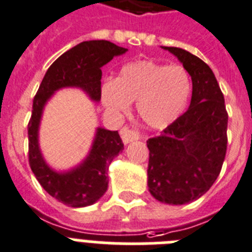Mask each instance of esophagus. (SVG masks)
<instances>
[{
    "label": "esophagus",
    "instance_id": "34e87169",
    "mask_svg": "<svg viewBox=\"0 0 252 252\" xmlns=\"http://www.w3.org/2000/svg\"><path fill=\"white\" fill-rule=\"evenodd\" d=\"M120 134H121L124 144H128V143H131V141L139 140V139H140V135H139V132H136V131H134V130H131L130 127L121 128Z\"/></svg>",
    "mask_w": 252,
    "mask_h": 252
}]
</instances>
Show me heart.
I'll return each instance as SVG.
<instances>
[{"label":"heart","instance_id":"heart-1","mask_svg":"<svg viewBox=\"0 0 252 252\" xmlns=\"http://www.w3.org/2000/svg\"><path fill=\"white\" fill-rule=\"evenodd\" d=\"M191 79L181 66L153 61L125 64L116 80L100 85L104 108L116 116L126 115L130 103L136 102L141 121L152 128H164L175 122L188 104Z\"/></svg>","mask_w":252,"mask_h":252}]
</instances>
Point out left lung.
<instances>
[{
  "instance_id": "1",
  "label": "left lung",
  "mask_w": 252,
  "mask_h": 252,
  "mask_svg": "<svg viewBox=\"0 0 252 252\" xmlns=\"http://www.w3.org/2000/svg\"><path fill=\"white\" fill-rule=\"evenodd\" d=\"M162 48L176 56L190 74L192 96L184 115L147 141L148 188L160 203L182 205L203 196L220 173L228 115L212 68L185 49Z\"/></svg>"
}]
</instances>
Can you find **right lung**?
<instances>
[{
    "label": "right lung",
    "instance_id": "obj_1",
    "mask_svg": "<svg viewBox=\"0 0 252 252\" xmlns=\"http://www.w3.org/2000/svg\"><path fill=\"white\" fill-rule=\"evenodd\" d=\"M127 48L108 40H87L56 60L43 77L33 100L28 125L29 164L42 188L52 197L72 208L93 205L108 189V167L124 150L118 131L98 127L87 158L74 168L59 172L46 163L39 148V125L43 109L51 96L62 88H79L94 102L100 100L102 67Z\"/></svg>",
    "mask_w": 252,
    "mask_h": 252
}]
</instances>
